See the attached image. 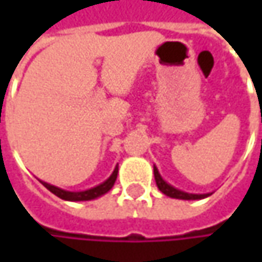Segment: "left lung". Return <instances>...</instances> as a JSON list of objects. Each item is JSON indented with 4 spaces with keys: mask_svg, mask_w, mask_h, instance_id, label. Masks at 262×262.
<instances>
[{
    "mask_svg": "<svg viewBox=\"0 0 262 262\" xmlns=\"http://www.w3.org/2000/svg\"><path fill=\"white\" fill-rule=\"evenodd\" d=\"M155 179H156V184L159 186V189L167 196H172V198H179V200H201V198H206L208 196V194H188V192H182L179 189H176L173 186H170L169 184H166L162 176L159 175L157 169L155 167Z\"/></svg>",
    "mask_w": 262,
    "mask_h": 262,
    "instance_id": "obj_1",
    "label": "left lung"
}]
</instances>
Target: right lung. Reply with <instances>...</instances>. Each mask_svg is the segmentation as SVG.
<instances>
[{"mask_svg": "<svg viewBox=\"0 0 262 262\" xmlns=\"http://www.w3.org/2000/svg\"><path fill=\"white\" fill-rule=\"evenodd\" d=\"M116 176H118V167H115L114 173H112L111 178H109L107 181H105L103 184L95 186V188H92V189H87V191H81V192H70V191H64V189L56 188V186L54 185H49V184H46V182H42V184H43L52 194H55L56 196H59V198H62V200H67V201H89V200H93V198H97V196L106 194V192L114 186V184H115Z\"/></svg>", "mask_w": 262, "mask_h": 262, "instance_id": "obj_1", "label": "right lung"}]
</instances>
